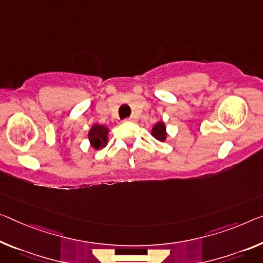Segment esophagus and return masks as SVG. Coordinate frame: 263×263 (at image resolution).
<instances>
[{
	"mask_svg": "<svg viewBox=\"0 0 263 263\" xmlns=\"http://www.w3.org/2000/svg\"><path fill=\"white\" fill-rule=\"evenodd\" d=\"M124 121H126V122H132V121H135V119L133 118V116H130V118H128V119H126Z\"/></svg>",
	"mask_w": 263,
	"mask_h": 263,
	"instance_id": "obj_1",
	"label": "esophagus"
}]
</instances>
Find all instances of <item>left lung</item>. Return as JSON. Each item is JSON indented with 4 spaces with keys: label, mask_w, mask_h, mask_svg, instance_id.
<instances>
[{
    "label": "left lung",
    "mask_w": 263,
    "mask_h": 263,
    "mask_svg": "<svg viewBox=\"0 0 263 263\" xmlns=\"http://www.w3.org/2000/svg\"><path fill=\"white\" fill-rule=\"evenodd\" d=\"M152 135L155 137L156 140L159 141H165L167 140V127H165V123L162 121H159L154 124V127L152 129Z\"/></svg>",
    "instance_id": "8db88e82"
}]
</instances>
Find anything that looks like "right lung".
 <instances>
[{"label":"right lung","instance_id":"add662e5","mask_svg":"<svg viewBox=\"0 0 263 263\" xmlns=\"http://www.w3.org/2000/svg\"><path fill=\"white\" fill-rule=\"evenodd\" d=\"M108 134L109 128L103 124L95 123L92 124L91 128L88 132V139H89V143L92 149H102L108 143Z\"/></svg>","mask_w":263,"mask_h":263}]
</instances>
